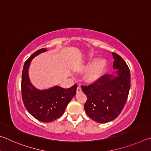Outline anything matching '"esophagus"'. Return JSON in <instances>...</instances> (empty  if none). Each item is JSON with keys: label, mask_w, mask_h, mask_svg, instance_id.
I'll return each instance as SVG.
<instances>
[{"label": "esophagus", "mask_w": 151, "mask_h": 151, "mask_svg": "<svg viewBox=\"0 0 151 151\" xmlns=\"http://www.w3.org/2000/svg\"><path fill=\"white\" fill-rule=\"evenodd\" d=\"M76 91H77V93H80V92L81 91V88L80 86H78V88H77V90H76Z\"/></svg>", "instance_id": "34e87169"}]
</instances>
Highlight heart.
Listing matches in <instances>:
<instances>
[{"label":"heart","instance_id":"heart-1","mask_svg":"<svg viewBox=\"0 0 151 151\" xmlns=\"http://www.w3.org/2000/svg\"><path fill=\"white\" fill-rule=\"evenodd\" d=\"M107 68V62L104 59L98 60L96 58H91L81 68V72H86L89 70L86 76V80L88 82H95L101 78Z\"/></svg>","mask_w":151,"mask_h":151}]
</instances>
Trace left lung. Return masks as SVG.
I'll return each mask as SVG.
<instances>
[{
	"instance_id": "8db88e82",
	"label": "left lung",
	"mask_w": 151,
	"mask_h": 151,
	"mask_svg": "<svg viewBox=\"0 0 151 151\" xmlns=\"http://www.w3.org/2000/svg\"><path fill=\"white\" fill-rule=\"evenodd\" d=\"M114 74H105L88 86H81L87 96L86 112L97 123H106L120 114L127 99L131 74L127 64L119 55L112 52ZM116 76H115L114 75Z\"/></svg>"
}]
</instances>
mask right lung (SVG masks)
Wrapping results in <instances>:
<instances>
[{
    "label": "right lung",
    "instance_id": "obj_1",
    "mask_svg": "<svg viewBox=\"0 0 151 151\" xmlns=\"http://www.w3.org/2000/svg\"><path fill=\"white\" fill-rule=\"evenodd\" d=\"M46 48L37 50L26 61L22 73V101L26 110L40 121L52 122L60 117L69 102L75 96L78 86L65 89L55 86L47 89L40 90L31 83L28 76V69L34 58L46 52Z\"/></svg>",
    "mask_w": 151,
    "mask_h": 151
}]
</instances>
